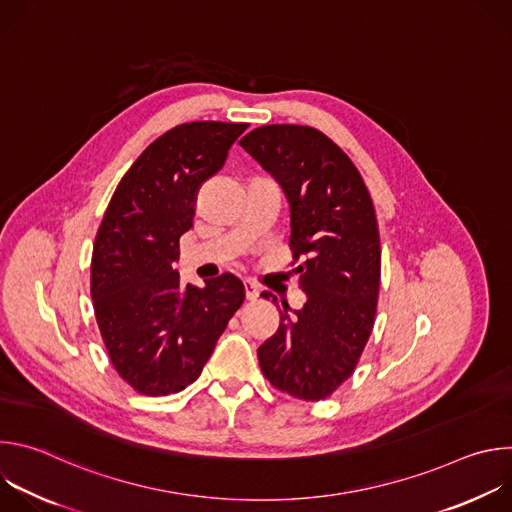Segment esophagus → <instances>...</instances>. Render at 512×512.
<instances>
[{"label": "esophagus", "mask_w": 512, "mask_h": 512, "mask_svg": "<svg viewBox=\"0 0 512 512\" xmlns=\"http://www.w3.org/2000/svg\"><path fill=\"white\" fill-rule=\"evenodd\" d=\"M243 285H245V296H247V300H257V298H259V287H257V283H253L251 279H245Z\"/></svg>", "instance_id": "1"}]
</instances>
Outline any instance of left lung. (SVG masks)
<instances>
[{
  "label": "left lung",
  "instance_id": "left-lung-1",
  "mask_svg": "<svg viewBox=\"0 0 512 512\" xmlns=\"http://www.w3.org/2000/svg\"><path fill=\"white\" fill-rule=\"evenodd\" d=\"M241 148L283 188L291 212L289 249L302 310H279V328L259 350L265 379L279 391L320 401L356 369L375 326L381 285V241L371 194L356 166L308 125H263ZM265 300L277 298L269 291Z\"/></svg>",
  "mask_w": 512,
  "mask_h": 512
}]
</instances>
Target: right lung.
I'll use <instances>...</instances> for the list:
<instances>
[{
  "mask_svg": "<svg viewBox=\"0 0 512 512\" xmlns=\"http://www.w3.org/2000/svg\"><path fill=\"white\" fill-rule=\"evenodd\" d=\"M247 123L176 125L121 178L97 231L91 261L95 318L119 377L160 397L194 383L245 300L231 273L182 285L172 267L194 221L198 188L225 166Z\"/></svg>",
  "mask_w": 512,
  "mask_h": 512,
  "instance_id": "1",
  "label": "right lung"
}]
</instances>
